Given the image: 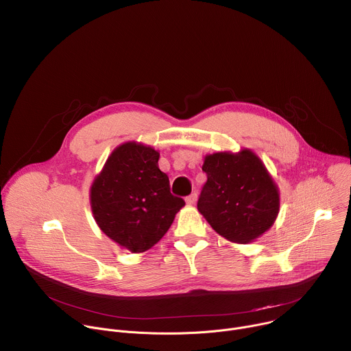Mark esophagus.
Returning a JSON list of instances; mask_svg holds the SVG:
<instances>
[{"label": "esophagus", "instance_id": "34e87169", "mask_svg": "<svg viewBox=\"0 0 351 351\" xmlns=\"http://www.w3.org/2000/svg\"><path fill=\"white\" fill-rule=\"evenodd\" d=\"M195 202H197V194L195 193H193L189 197H186V204L187 206H193V204H195Z\"/></svg>", "mask_w": 351, "mask_h": 351}]
</instances>
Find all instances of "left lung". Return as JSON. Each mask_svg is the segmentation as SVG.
Returning a JSON list of instances; mask_svg holds the SVG:
<instances>
[{"instance_id": "1", "label": "left lung", "mask_w": 351, "mask_h": 351, "mask_svg": "<svg viewBox=\"0 0 351 351\" xmlns=\"http://www.w3.org/2000/svg\"><path fill=\"white\" fill-rule=\"evenodd\" d=\"M203 171L207 183L197 208L218 234L247 244L271 229L279 214L280 193L253 149L207 154Z\"/></svg>"}]
</instances>
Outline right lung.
I'll return each instance as SVG.
<instances>
[{"instance_id":"1","label":"right lung","mask_w":351,"mask_h":351,"mask_svg":"<svg viewBox=\"0 0 351 351\" xmlns=\"http://www.w3.org/2000/svg\"><path fill=\"white\" fill-rule=\"evenodd\" d=\"M152 145L125 141L115 147L90 186L95 223L119 247L144 253L171 228L184 202L169 191Z\"/></svg>"}]
</instances>
